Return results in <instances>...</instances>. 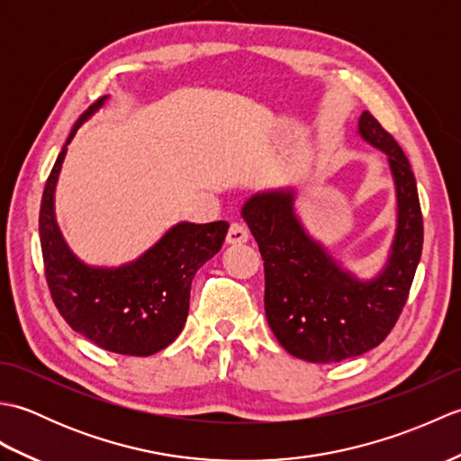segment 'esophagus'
Segmentation results:
<instances>
[{"label": "esophagus", "mask_w": 461, "mask_h": 461, "mask_svg": "<svg viewBox=\"0 0 461 461\" xmlns=\"http://www.w3.org/2000/svg\"><path fill=\"white\" fill-rule=\"evenodd\" d=\"M248 240H249V231L246 225H241V223L230 225L228 236H225V243H230V246H238V243H246Z\"/></svg>", "instance_id": "34e87169"}]
</instances>
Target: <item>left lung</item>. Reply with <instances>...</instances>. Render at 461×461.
I'll list each match as a JSON object with an SVG mask.
<instances>
[{
  "label": "left lung",
  "mask_w": 461,
  "mask_h": 461,
  "mask_svg": "<svg viewBox=\"0 0 461 461\" xmlns=\"http://www.w3.org/2000/svg\"><path fill=\"white\" fill-rule=\"evenodd\" d=\"M358 136L386 154L396 190L394 238L375 277H357L311 236L293 188L258 192L241 208L263 258L269 327L289 355L307 362H340L378 347L406 305L422 256V212L408 158L368 111Z\"/></svg>",
  "instance_id": "obj_1"
}]
</instances>
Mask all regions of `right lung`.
Here are the masks:
<instances>
[{"instance_id": "1", "label": "right lung", "mask_w": 461, "mask_h": 461, "mask_svg": "<svg viewBox=\"0 0 461 461\" xmlns=\"http://www.w3.org/2000/svg\"><path fill=\"white\" fill-rule=\"evenodd\" d=\"M106 99L75 122L47 178L39 212L45 277L55 307L73 330L116 355L150 357L182 332L192 279L221 249L230 223L180 221L142 256L119 267L89 266L75 256L55 218V188L67 146Z\"/></svg>"}]
</instances>
